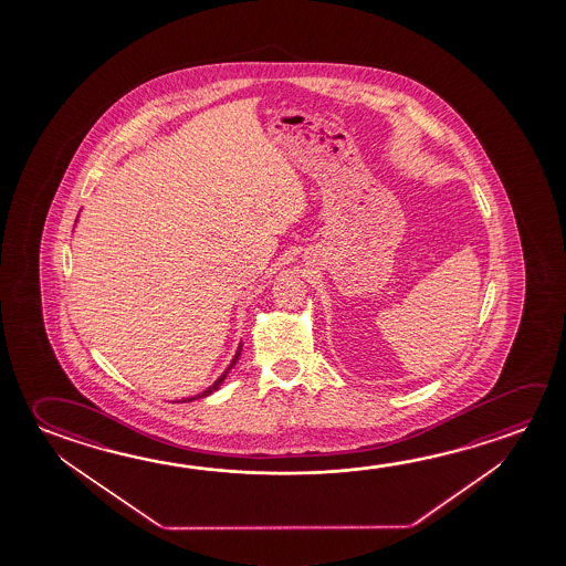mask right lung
Instances as JSON below:
<instances>
[{"label": "right lung", "instance_id": "1", "mask_svg": "<svg viewBox=\"0 0 566 566\" xmlns=\"http://www.w3.org/2000/svg\"><path fill=\"white\" fill-rule=\"evenodd\" d=\"M241 349L242 343L241 345H239V349H237V353H234V357H232L231 365H229V367L224 369L223 375H221L219 379L214 380L211 387H207V389H205L203 392H199V395H195V397H187V399H181L179 400V402H191V400L203 399V397H209V395H211V392H214V390H219V387L223 385V380L227 379V375L231 373L232 367H234V365H237V361H239V357H241Z\"/></svg>", "mask_w": 566, "mask_h": 566}]
</instances>
